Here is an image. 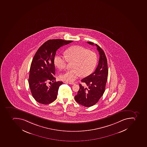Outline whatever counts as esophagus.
I'll list each match as a JSON object with an SVG mask.
<instances>
[{
	"instance_id": "esophagus-1",
	"label": "esophagus",
	"mask_w": 147,
	"mask_h": 147,
	"mask_svg": "<svg viewBox=\"0 0 147 147\" xmlns=\"http://www.w3.org/2000/svg\"><path fill=\"white\" fill-rule=\"evenodd\" d=\"M64 83H65V84H69L71 85L75 84V83H74V82H68L67 81L65 82Z\"/></svg>"
}]
</instances>
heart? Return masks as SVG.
I'll return each mask as SVG.
<instances>
[{"label": "heart", "instance_id": "b5f03b06", "mask_svg": "<svg viewBox=\"0 0 147 147\" xmlns=\"http://www.w3.org/2000/svg\"><path fill=\"white\" fill-rule=\"evenodd\" d=\"M65 56L55 57L54 63L59 69H65L68 61L72 62L73 69L66 71L60 76L61 80L73 82L80 77L87 76L92 72L97 62L96 54L81 46H73L65 51Z\"/></svg>", "mask_w": 147, "mask_h": 147}]
</instances>
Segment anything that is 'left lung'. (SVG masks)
<instances>
[{"label":"left lung","instance_id":"left-lung-1","mask_svg":"<svg viewBox=\"0 0 147 147\" xmlns=\"http://www.w3.org/2000/svg\"><path fill=\"white\" fill-rule=\"evenodd\" d=\"M87 42L94 45L93 42ZM95 45L100 54L98 65L94 73L81 80L85 85L79 84L80 88L75 96L76 101L85 107H90L99 101L105 91L108 77V65L105 53L97 44Z\"/></svg>","mask_w":147,"mask_h":147}]
</instances>
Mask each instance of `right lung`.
<instances>
[{
	"label": "right lung",
	"mask_w": 147,
	"mask_h": 147,
	"mask_svg": "<svg viewBox=\"0 0 147 147\" xmlns=\"http://www.w3.org/2000/svg\"><path fill=\"white\" fill-rule=\"evenodd\" d=\"M61 39L49 40L41 45L35 53L30 68L28 84L36 101L48 104L56 99L59 87L63 82H56L54 59L57 50L72 42ZM53 83L47 86L46 82Z\"/></svg>",
	"instance_id": "obj_1"
}]
</instances>
